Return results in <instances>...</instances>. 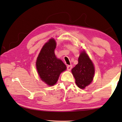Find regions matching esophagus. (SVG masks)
Masks as SVG:
<instances>
[{"label": "esophagus", "mask_w": 122, "mask_h": 122, "mask_svg": "<svg viewBox=\"0 0 122 122\" xmlns=\"http://www.w3.org/2000/svg\"><path fill=\"white\" fill-rule=\"evenodd\" d=\"M66 67H67V70L68 71H70L71 69L72 66V65H67Z\"/></svg>", "instance_id": "esophagus-1"}]
</instances>
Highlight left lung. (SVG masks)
<instances>
[{"label": "left lung", "mask_w": 122, "mask_h": 122, "mask_svg": "<svg viewBox=\"0 0 122 122\" xmlns=\"http://www.w3.org/2000/svg\"><path fill=\"white\" fill-rule=\"evenodd\" d=\"M76 85L80 88L83 89L88 86L93 79L94 67L88 55L82 52L78 58V63L71 70Z\"/></svg>", "instance_id": "1"}]
</instances>
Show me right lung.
Masks as SVG:
<instances>
[{"mask_svg":"<svg viewBox=\"0 0 122 122\" xmlns=\"http://www.w3.org/2000/svg\"><path fill=\"white\" fill-rule=\"evenodd\" d=\"M56 47L55 40L50 39L43 46L36 62L37 70L41 79L49 86L55 85L61 73L66 69L63 61L56 57Z\"/></svg>","mask_w":122,"mask_h":122,"instance_id":"1","label":"right lung"}]
</instances>
